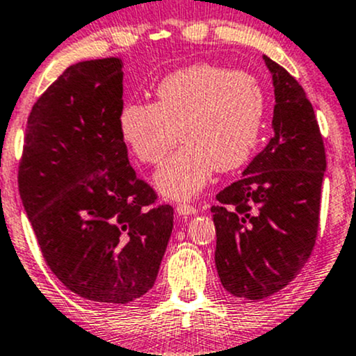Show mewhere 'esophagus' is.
<instances>
[{
  "label": "esophagus",
  "instance_id": "esophagus-1",
  "mask_svg": "<svg viewBox=\"0 0 356 356\" xmlns=\"http://www.w3.org/2000/svg\"><path fill=\"white\" fill-rule=\"evenodd\" d=\"M177 213L179 217H190V215H197L198 210L197 207H191L188 203H181V205H177Z\"/></svg>",
  "mask_w": 356,
  "mask_h": 356
}]
</instances>
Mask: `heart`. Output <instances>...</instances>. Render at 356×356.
<instances>
[{
	"instance_id": "1",
	"label": "heart",
	"mask_w": 356,
	"mask_h": 356,
	"mask_svg": "<svg viewBox=\"0 0 356 356\" xmlns=\"http://www.w3.org/2000/svg\"><path fill=\"white\" fill-rule=\"evenodd\" d=\"M154 97V104L126 102L118 129L146 165L163 163L179 133L185 145L154 177L163 197L193 198L215 171H232L249 159L264 118V92L249 72L195 63L166 75Z\"/></svg>"
}]
</instances>
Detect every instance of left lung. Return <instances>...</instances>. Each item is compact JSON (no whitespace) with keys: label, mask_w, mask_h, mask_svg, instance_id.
I'll use <instances>...</instances> for the list:
<instances>
[{"label":"left lung","mask_w":356,"mask_h":356,"mask_svg":"<svg viewBox=\"0 0 356 356\" xmlns=\"http://www.w3.org/2000/svg\"><path fill=\"white\" fill-rule=\"evenodd\" d=\"M264 58L274 86V134L211 207L222 286L259 301L293 281L309 259L319 225L326 154L314 109L296 79Z\"/></svg>","instance_id":"1"}]
</instances>
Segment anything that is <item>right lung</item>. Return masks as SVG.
Listing matches in <instances>:
<instances>
[{
    "label": "right lung",
    "mask_w": 356,
    "mask_h": 356,
    "mask_svg": "<svg viewBox=\"0 0 356 356\" xmlns=\"http://www.w3.org/2000/svg\"><path fill=\"white\" fill-rule=\"evenodd\" d=\"M122 60L70 65L28 115L19 197L43 259L67 289L126 305L158 277L173 209L154 207L118 129Z\"/></svg>",
    "instance_id": "1"
}]
</instances>
